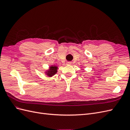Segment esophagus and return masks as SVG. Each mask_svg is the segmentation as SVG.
Listing matches in <instances>:
<instances>
[{
  "label": "esophagus",
  "instance_id": "esophagus-1",
  "mask_svg": "<svg viewBox=\"0 0 130 130\" xmlns=\"http://www.w3.org/2000/svg\"><path fill=\"white\" fill-rule=\"evenodd\" d=\"M67 64L71 65L72 64V62H67Z\"/></svg>",
  "mask_w": 130,
  "mask_h": 130
}]
</instances>
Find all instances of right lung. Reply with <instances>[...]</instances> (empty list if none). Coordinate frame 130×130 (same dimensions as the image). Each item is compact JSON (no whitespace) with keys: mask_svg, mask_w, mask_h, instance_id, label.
<instances>
[{"mask_svg":"<svg viewBox=\"0 0 130 130\" xmlns=\"http://www.w3.org/2000/svg\"><path fill=\"white\" fill-rule=\"evenodd\" d=\"M58 67L55 66H51L49 67V69L45 72V74L49 77H52L56 74L57 72Z\"/></svg>","mask_w":130,"mask_h":130,"instance_id":"1","label":"right lung"}]
</instances>
